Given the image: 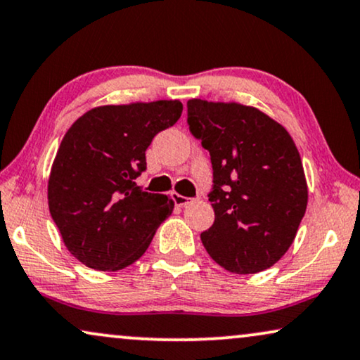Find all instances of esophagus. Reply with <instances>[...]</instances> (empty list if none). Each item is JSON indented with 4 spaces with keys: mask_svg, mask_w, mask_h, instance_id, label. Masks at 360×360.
Masks as SVG:
<instances>
[{
    "mask_svg": "<svg viewBox=\"0 0 360 360\" xmlns=\"http://www.w3.org/2000/svg\"><path fill=\"white\" fill-rule=\"evenodd\" d=\"M171 198H172V201H174L176 206H181V207L191 202L189 198H186V195H181V194H177V193H172Z\"/></svg>",
    "mask_w": 360,
    "mask_h": 360,
    "instance_id": "obj_1",
    "label": "esophagus"
}]
</instances>
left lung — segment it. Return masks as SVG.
<instances>
[{
    "mask_svg": "<svg viewBox=\"0 0 360 360\" xmlns=\"http://www.w3.org/2000/svg\"><path fill=\"white\" fill-rule=\"evenodd\" d=\"M188 122L211 154L214 224L201 240L214 261L256 274L288 252L307 207L301 156L284 126L239 103L189 99Z\"/></svg>",
    "mask_w": 360,
    "mask_h": 360,
    "instance_id": "1",
    "label": "left lung"
}]
</instances>
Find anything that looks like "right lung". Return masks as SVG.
<instances>
[{"label": "right lung", "mask_w": 360, "mask_h": 360, "mask_svg": "<svg viewBox=\"0 0 360 360\" xmlns=\"http://www.w3.org/2000/svg\"><path fill=\"white\" fill-rule=\"evenodd\" d=\"M183 112L177 99L89 109L68 129L48 181V206L72 256L96 271H120L146 252L174 202L143 193L146 149Z\"/></svg>", "instance_id": "add662e5"}]
</instances>
